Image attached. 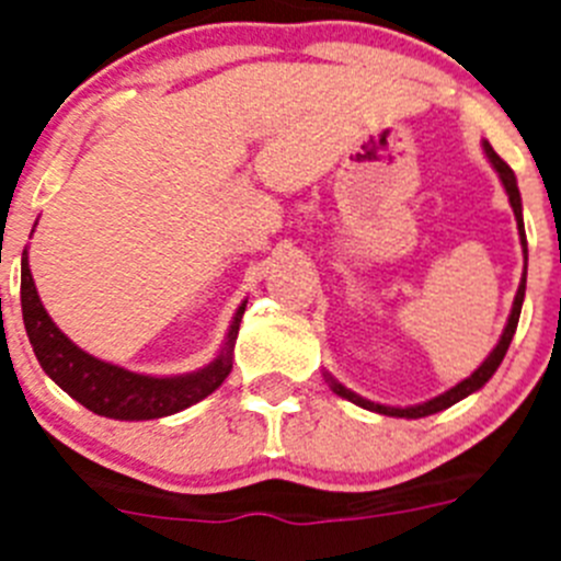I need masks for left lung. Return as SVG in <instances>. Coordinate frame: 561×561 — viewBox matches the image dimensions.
I'll return each instance as SVG.
<instances>
[{"label": "left lung", "instance_id": "left-lung-1", "mask_svg": "<svg viewBox=\"0 0 561 561\" xmlns=\"http://www.w3.org/2000/svg\"><path fill=\"white\" fill-rule=\"evenodd\" d=\"M483 151H485V157H489V162H492L494 171H497V176H500V182H503L505 193H508V202H512L514 219H517L519 244H523L525 270H528V244H525L523 199H519L517 176H514L512 168H508L503 160H500L497 153H494V148L489 146V142H485V140H483ZM525 270H523V280H519V286H517V295H514L512 314H508V323H505V329H503V334H500L497 345H494V348H492V354H489L483 362H480V368L474 370L472 376H466L463 381H458L455 388L444 390V393L435 396V399H430V401H421V404H410V408H390V404H379V401L362 399L359 393H354V390H348V388H345V385H340V381H336L334 376L329 374V370H325V381H329L331 390H334L336 396H342V399L354 401L356 408H365V410H370V413H379V415H393V419H424V415H433V413H440V410L453 408V404H458V401L466 399V396L478 393V390L483 388L485 381L492 379L494 370L500 368V362H503L505 351H508V345H512V340H514V331H517L519 311H523V300H525Z\"/></svg>", "mask_w": 561, "mask_h": 561}]
</instances>
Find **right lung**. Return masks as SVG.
<instances>
[{"label": "right lung", "instance_id": "add662e5", "mask_svg": "<svg viewBox=\"0 0 561 561\" xmlns=\"http://www.w3.org/2000/svg\"><path fill=\"white\" fill-rule=\"evenodd\" d=\"M244 309L247 300L232 314L221 351L216 354V359L207 362L205 368L176 376L134 374V370L87 354L53 323V317L47 314L36 291V280L30 275L27 250L22 252V317L38 365L64 393L72 396L78 404H83L92 413L106 415V419H165V415L187 410L196 401L207 399L216 388H221V381L232 370V348H236L238 325H241Z\"/></svg>", "mask_w": 561, "mask_h": 561}]
</instances>
